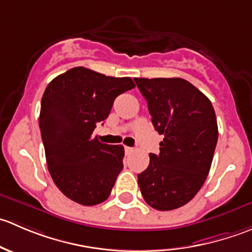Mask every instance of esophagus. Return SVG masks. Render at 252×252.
<instances>
[{"instance_id": "34e87169", "label": "esophagus", "mask_w": 252, "mask_h": 252, "mask_svg": "<svg viewBox=\"0 0 252 252\" xmlns=\"http://www.w3.org/2000/svg\"><path fill=\"white\" fill-rule=\"evenodd\" d=\"M124 151H126V155H130V154H133V152H134V149H133V147L126 146V147H124Z\"/></svg>"}]
</instances>
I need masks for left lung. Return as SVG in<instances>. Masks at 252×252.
<instances>
[{
  "label": "left lung",
  "instance_id": "8db88e82",
  "mask_svg": "<svg viewBox=\"0 0 252 252\" xmlns=\"http://www.w3.org/2000/svg\"><path fill=\"white\" fill-rule=\"evenodd\" d=\"M152 124L163 135L159 154L138 174L142 197L159 211L179 208L204 185L218 139L211 101L182 78H135Z\"/></svg>",
  "mask_w": 252,
  "mask_h": 252
}]
</instances>
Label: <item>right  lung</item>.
I'll list each match as a JSON object with an SVG mask.
<instances>
[{
  "instance_id": "1",
  "label": "right lung",
  "mask_w": 252,
  "mask_h": 252,
  "mask_svg": "<svg viewBox=\"0 0 252 252\" xmlns=\"http://www.w3.org/2000/svg\"><path fill=\"white\" fill-rule=\"evenodd\" d=\"M135 88L130 78L106 77L75 67L51 81L42 95L39 124L51 177L58 189L84 206L110 196L123 169L124 147L94 138L114 98Z\"/></svg>"
}]
</instances>
